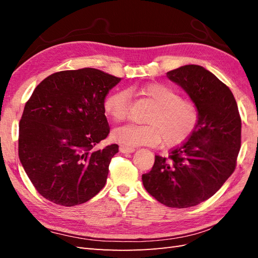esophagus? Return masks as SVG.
Instances as JSON below:
<instances>
[{"label":"esophagus","mask_w":258,"mask_h":258,"mask_svg":"<svg viewBox=\"0 0 258 258\" xmlns=\"http://www.w3.org/2000/svg\"><path fill=\"white\" fill-rule=\"evenodd\" d=\"M119 151L122 153H133L135 151L134 147H127V146H124V145H120L119 146Z\"/></svg>","instance_id":"34e87169"}]
</instances>
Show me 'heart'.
<instances>
[{
	"instance_id": "b5f03b06",
	"label": "heart",
	"mask_w": 258,
	"mask_h": 258,
	"mask_svg": "<svg viewBox=\"0 0 258 258\" xmlns=\"http://www.w3.org/2000/svg\"><path fill=\"white\" fill-rule=\"evenodd\" d=\"M140 94L154 104L147 114V124H127L114 130L113 138L127 147L163 144L173 147L182 144L194 133L200 120L196 103L180 94L171 86L152 83L142 86ZM131 96L126 90H116L106 96L103 103L104 113L114 122H122L130 113Z\"/></svg>"
}]
</instances>
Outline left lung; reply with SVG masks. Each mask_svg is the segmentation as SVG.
<instances>
[{
	"instance_id": "obj_1",
	"label": "left lung",
	"mask_w": 258,
	"mask_h": 258,
	"mask_svg": "<svg viewBox=\"0 0 258 258\" xmlns=\"http://www.w3.org/2000/svg\"><path fill=\"white\" fill-rule=\"evenodd\" d=\"M200 109L194 133L167 157L155 155L152 169L142 175L145 189L168 207L186 208L210 199L236 168L242 119L228 86L200 65L167 72Z\"/></svg>"
}]
</instances>
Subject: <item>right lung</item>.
I'll list each match as a JSON object with an SVG mask.
<instances>
[{
  "mask_svg": "<svg viewBox=\"0 0 258 258\" xmlns=\"http://www.w3.org/2000/svg\"><path fill=\"white\" fill-rule=\"evenodd\" d=\"M119 81L86 68L51 74L33 91L20 120L19 157L44 199L75 206L104 187L118 145L98 147L109 133L103 103Z\"/></svg>",
  "mask_w": 258,
  "mask_h": 258,
  "instance_id": "obj_1",
  "label": "right lung"
}]
</instances>
